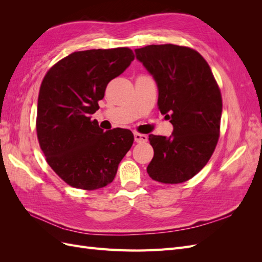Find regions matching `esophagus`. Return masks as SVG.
Here are the masks:
<instances>
[{
	"label": "esophagus",
	"instance_id": "34e87169",
	"mask_svg": "<svg viewBox=\"0 0 262 262\" xmlns=\"http://www.w3.org/2000/svg\"><path fill=\"white\" fill-rule=\"evenodd\" d=\"M134 141L137 143H145V142H147V136H145V134L134 133Z\"/></svg>",
	"mask_w": 262,
	"mask_h": 262
}]
</instances>
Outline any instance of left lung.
<instances>
[{"instance_id": "obj_1", "label": "left lung", "mask_w": 262, "mask_h": 262, "mask_svg": "<svg viewBox=\"0 0 262 262\" xmlns=\"http://www.w3.org/2000/svg\"><path fill=\"white\" fill-rule=\"evenodd\" d=\"M134 51L155 80L157 106L173 126L169 138L148 136L154 156L147 173L163 184H180L196 175L215 149L222 116L220 89L208 62L191 48L168 43Z\"/></svg>"}]
</instances>
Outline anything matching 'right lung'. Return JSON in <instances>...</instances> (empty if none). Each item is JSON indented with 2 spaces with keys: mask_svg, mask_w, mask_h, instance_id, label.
<instances>
[{
  "mask_svg": "<svg viewBox=\"0 0 262 262\" xmlns=\"http://www.w3.org/2000/svg\"><path fill=\"white\" fill-rule=\"evenodd\" d=\"M134 60L129 48L77 51L45 75L38 96L37 137L47 163L68 185L106 187L131 148L128 129L104 130L91 116L99 109L108 83Z\"/></svg>",
  "mask_w": 262,
  "mask_h": 262,
  "instance_id": "1",
  "label": "right lung"
}]
</instances>
